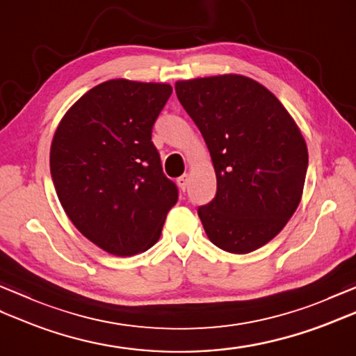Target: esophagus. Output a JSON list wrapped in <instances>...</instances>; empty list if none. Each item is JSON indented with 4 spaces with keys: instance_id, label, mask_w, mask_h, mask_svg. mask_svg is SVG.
I'll return each instance as SVG.
<instances>
[{
    "instance_id": "1",
    "label": "esophagus",
    "mask_w": 356,
    "mask_h": 356,
    "mask_svg": "<svg viewBox=\"0 0 356 356\" xmlns=\"http://www.w3.org/2000/svg\"><path fill=\"white\" fill-rule=\"evenodd\" d=\"M188 182H190V174H184V176H180L177 179V185H179V188L182 191H185L186 188H188Z\"/></svg>"
}]
</instances>
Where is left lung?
<instances>
[{"mask_svg":"<svg viewBox=\"0 0 356 356\" xmlns=\"http://www.w3.org/2000/svg\"><path fill=\"white\" fill-rule=\"evenodd\" d=\"M176 93L216 170V197L197 209L207 236L226 252H252L284 228L301 200L309 161L303 134L251 78L179 81Z\"/></svg>","mask_w":356,"mask_h":356,"instance_id":"obj_1","label":"left lung"}]
</instances>
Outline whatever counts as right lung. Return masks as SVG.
Segmentation results:
<instances>
[{"label": "right lung", "mask_w": 356, "mask_h": 356, "mask_svg": "<svg viewBox=\"0 0 356 356\" xmlns=\"http://www.w3.org/2000/svg\"><path fill=\"white\" fill-rule=\"evenodd\" d=\"M171 93L156 82H102L73 104L53 136L58 199L82 236L108 254L149 249L179 199L151 140Z\"/></svg>", "instance_id": "right-lung-1"}]
</instances>
